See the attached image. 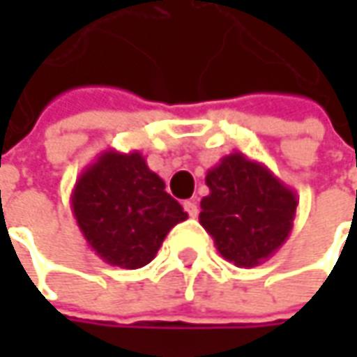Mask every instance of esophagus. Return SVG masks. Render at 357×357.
I'll return each mask as SVG.
<instances>
[{"label": "esophagus", "instance_id": "esophagus-1", "mask_svg": "<svg viewBox=\"0 0 357 357\" xmlns=\"http://www.w3.org/2000/svg\"><path fill=\"white\" fill-rule=\"evenodd\" d=\"M183 206H185V211L188 213V216H192V218L199 214V204H197V200L195 199L185 200V204H183Z\"/></svg>", "mask_w": 357, "mask_h": 357}]
</instances>
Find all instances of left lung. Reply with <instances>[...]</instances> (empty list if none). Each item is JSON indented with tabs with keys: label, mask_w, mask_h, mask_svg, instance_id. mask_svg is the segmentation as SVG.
<instances>
[{
	"label": "left lung",
	"mask_w": 357,
	"mask_h": 357,
	"mask_svg": "<svg viewBox=\"0 0 357 357\" xmlns=\"http://www.w3.org/2000/svg\"><path fill=\"white\" fill-rule=\"evenodd\" d=\"M206 186L199 220L228 262L258 266L288 240L298 197L266 165L230 153L206 172Z\"/></svg>",
	"instance_id": "obj_1"
}]
</instances>
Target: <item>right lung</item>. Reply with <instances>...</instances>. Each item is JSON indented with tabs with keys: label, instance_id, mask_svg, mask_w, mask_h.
<instances>
[{
	"label": "right lung",
	"instance_id": "obj_1",
	"mask_svg": "<svg viewBox=\"0 0 357 357\" xmlns=\"http://www.w3.org/2000/svg\"><path fill=\"white\" fill-rule=\"evenodd\" d=\"M77 227L93 252L127 270L146 266L172 227L188 218L139 151H105L71 192Z\"/></svg>",
	"mask_w": 357,
	"mask_h": 357
}]
</instances>
